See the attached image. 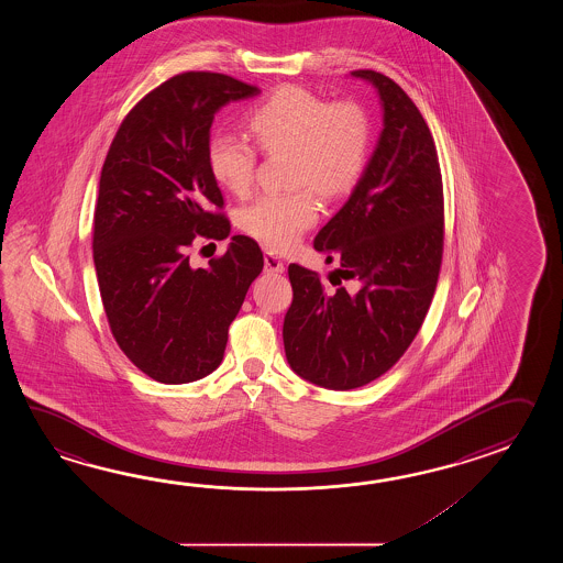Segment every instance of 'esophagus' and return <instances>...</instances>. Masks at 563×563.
Wrapping results in <instances>:
<instances>
[{"instance_id":"1","label":"esophagus","mask_w":563,"mask_h":563,"mask_svg":"<svg viewBox=\"0 0 563 563\" xmlns=\"http://www.w3.org/2000/svg\"><path fill=\"white\" fill-rule=\"evenodd\" d=\"M265 272H272V274H282L286 269V265L282 262V257H277L276 253L265 252L264 253Z\"/></svg>"}]
</instances>
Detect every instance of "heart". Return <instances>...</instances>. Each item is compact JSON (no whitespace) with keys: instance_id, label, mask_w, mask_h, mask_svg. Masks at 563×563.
I'll list each match as a JSON object with an SVG mask.
<instances>
[{"instance_id":"b5f03b06","label":"heart","mask_w":563,"mask_h":563,"mask_svg":"<svg viewBox=\"0 0 563 563\" xmlns=\"http://www.w3.org/2000/svg\"><path fill=\"white\" fill-rule=\"evenodd\" d=\"M247 129L265 153H291V183L301 185L294 191L262 195L241 211L240 225L250 238L284 252L320 217L314 186L325 197H335L356 185L368 158L371 122L354 102L328 104L306 88L284 86L253 108ZM255 167L257 153L247 141L233 134L209 139L207 168L225 191H252Z\"/></svg>"}]
</instances>
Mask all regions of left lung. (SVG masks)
Returning a JSON list of instances; mask_svg holds the SVG:
<instances>
[{
    "mask_svg": "<svg viewBox=\"0 0 563 563\" xmlns=\"http://www.w3.org/2000/svg\"><path fill=\"white\" fill-rule=\"evenodd\" d=\"M352 76L378 90L384 129L356 189L313 240L328 262L340 260L330 276L338 287L328 289L301 265L287 267V362L330 390L372 383L402 358L431 308L443 262V177L429 124L388 76ZM342 278H356L360 289L347 292Z\"/></svg>",
    "mask_w": 563,
    "mask_h": 563,
    "instance_id": "obj_1",
    "label": "left lung"
}]
</instances>
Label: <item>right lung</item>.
Returning <instances> with one entry per match:
<instances>
[{
  "mask_svg": "<svg viewBox=\"0 0 563 563\" xmlns=\"http://www.w3.org/2000/svg\"><path fill=\"white\" fill-rule=\"evenodd\" d=\"M260 88L219 73H183L141 98L120 122L100 173L96 277L108 325L132 364L156 383L216 371L264 253L245 235L207 267L195 238L225 240L223 195L207 168L216 112Z\"/></svg>",
  "mask_w": 563,
  "mask_h": 563,
  "instance_id": "1",
  "label": "right lung"
}]
</instances>
